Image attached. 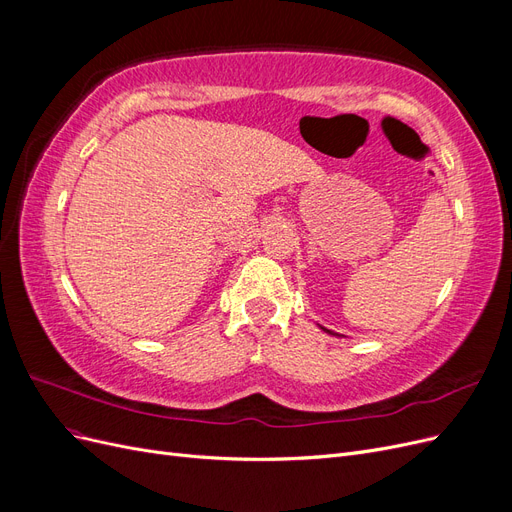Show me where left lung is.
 Returning <instances> with one entry per match:
<instances>
[{
	"instance_id": "left-lung-1",
	"label": "left lung",
	"mask_w": 512,
	"mask_h": 512,
	"mask_svg": "<svg viewBox=\"0 0 512 512\" xmlns=\"http://www.w3.org/2000/svg\"><path fill=\"white\" fill-rule=\"evenodd\" d=\"M322 331H327V333H331V335H337V333H333V331H329V329H324V327H322Z\"/></svg>"
}]
</instances>
